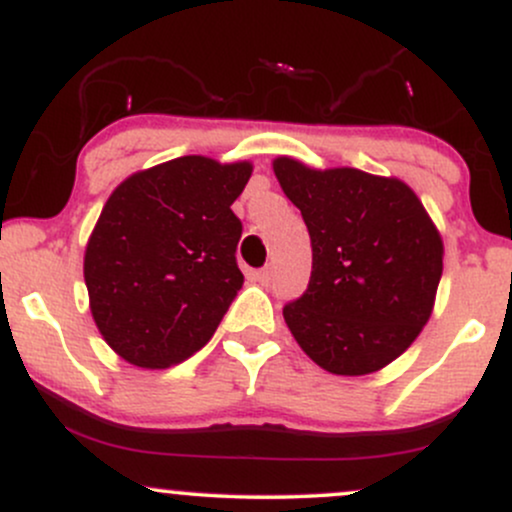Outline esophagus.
Instances as JSON below:
<instances>
[{
	"instance_id": "obj_1",
	"label": "esophagus",
	"mask_w": 512,
	"mask_h": 512,
	"mask_svg": "<svg viewBox=\"0 0 512 512\" xmlns=\"http://www.w3.org/2000/svg\"><path fill=\"white\" fill-rule=\"evenodd\" d=\"M255 279L262 281V284H269V279H272V269H269V267L260 269V272H255Z\"/></svg>"
}]
</instances>
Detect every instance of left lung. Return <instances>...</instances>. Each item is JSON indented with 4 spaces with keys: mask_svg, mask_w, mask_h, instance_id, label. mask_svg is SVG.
<instances>
[{
    "mask_svg": "<svg viewBox=\"0 0 512 512\" xmlns=\"http://www.w3.org/2000/svg\"><path fill=\"white\" fill-rule=\"evenodd\" d=\"M313 245L308 289L284 308L298 346L334 375H368L409 349L433 313L443 238L407 182L274 158Z\"/></svg>",
    "mask_w": 512,
    "mask_h": 512,
    "instance_id": "left-lung-1",
    "label": "left lung"
}]
</instances>
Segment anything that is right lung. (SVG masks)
Masks as SVG:
<instances>
[{
  "label": "right lung",
  "mask_w": 512,
  "mask_h": 512,
  "mask_svg": "<svg viewBox=\"0 0 512 512\" xmlns=\"http://www.w3.org/2000/svg\"><path fill=\"white\" fill-rule=\"evenodd\" d=\"M250 161L180 156L115 187L93 226L84 281L93 322L117 356L170 368L209 342L243 286L231 204Z\"/></svg>",
  "instance_id": "add662e5"
}]
</instances>
